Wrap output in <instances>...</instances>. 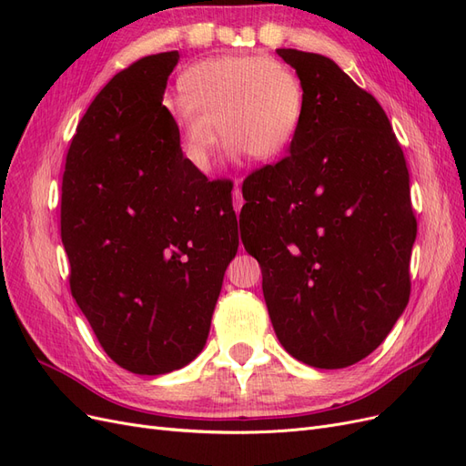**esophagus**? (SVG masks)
Segmentation results:
<instances>
[{
    "label": "esophagus",
    "mask_w": 466,
    "mask_h": 466,
    "mask_svg": "<svg viewBox=\"0 0 466 466\" xmlns=\"http://www.w3.org/2000/svg\"><path fill=\"white\" fill-rule=\"evenodd\" d=\"M238 185H241V180H235V190H233V208H235V214H238L243 208V196H241V190H238Z\"/></svg>",
    "instance_id": "34e87169"
}]
</instances>
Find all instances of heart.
I'll list each match as a JSON object with an SVG mask.
<instances>
[{
  "mask_svg": "<svg viewBox=\"0 0 466 466\" xmlns=\"http://www.w3.org/2000/svg\"><path fill=\"white\" fill-rule=\"evenodd\" d=\"M185 96L167 105L182 155L209 171L223 142L248 159L270 161L298 134L305 93L293 69L270 56H223L194 66L182 81Z\"/></svg>",
  "mask_w": 466,
  "mask_h": 466,
  "instance_id": "b5f03b06",
  "label": "heart"
}]
</instances>
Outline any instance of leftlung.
Returning a JSON list of instances; mask_svg holds the SVG:
<instances>
[{"mask_svg": "<svg viewBox=\"0 0 466 466\" xmlns=\"http://www.w3.org/2000/svg\"><path fill=\"white\" fill-rule=\"evenodd\" d=\"M305 106L289 155L243 182L248 255L279 344L342 370L385 340L410 298V177L377 98L330 58L278 48Z\"/></svg>", "mask_w": 466, "mask_h": 466, "instance_id": "8db88e82", "label": "left lung"}]
</instances>
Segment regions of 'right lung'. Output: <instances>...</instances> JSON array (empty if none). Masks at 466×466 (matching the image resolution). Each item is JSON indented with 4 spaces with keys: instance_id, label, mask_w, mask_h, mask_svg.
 Wrapping results in <instances>:
<instances>
[{
    "instance_id": "right-lung-1",
    "label": "right lung",
    "mask_w": 466,
    "mask_h": 466,
    "mask_svg": "<svg viewBox=\"0 0 466 466\" xmlns=\"http://www.w3.org/2000/svg\"><path fill=\"white\" fill-rule=\"evenodd\" d=\"M178 52L112 77L83 115L62 178L69 288L120 368L163 375L200 354L237 255L231 187L182 155L163 106Z\"/></svg>"
}]
</instances>
